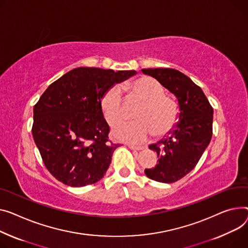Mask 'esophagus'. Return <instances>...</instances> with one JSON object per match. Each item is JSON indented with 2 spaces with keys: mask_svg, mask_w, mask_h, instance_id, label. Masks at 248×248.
Masks as SVG:
<instances>
[{
  "mask_svg": "<svg viewBox=\"0 0 248 248\" xmlns=\"http://www.w3.org/2000/svg\"><path fill=\"white\" fill-rule=\"evenodd\" d=\"M128 147L130 148V150H134V151H141V150H143V146H141V145L128 144Z\"/></svg>",
  "mask_w": 248,
  "mask_h": 248,
  "instance_id": "1",
  "label": "esophagus"
}]
</instances>
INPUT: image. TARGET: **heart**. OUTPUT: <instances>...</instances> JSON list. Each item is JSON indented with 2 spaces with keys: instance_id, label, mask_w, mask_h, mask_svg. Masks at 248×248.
Listing matches in <instances>:
<instances>
[{
  "instance_id": "b5f03b06",
  "label": "heart",
  "mask_w": 248,
  "mask_h": 248,
  "mask_svg": "<svg viewBox=\"0 0 248 248\" xmlns=\"http://www.w3.org/2000/svg\"><path fill=\"white\" fill-rule=\"evenodd\" d=\"M129 87L134 96L141 104L134 113L136 121L114 126V137L122 140L140 142L153 134L160 138L170 133L180 115V107L176 98L164 93L162 85L151 77L140 78ZM102 108L109 124L124 119L125 102L120 86H113L105 93L102 97Z\"/></svg>"
}]
</instances>
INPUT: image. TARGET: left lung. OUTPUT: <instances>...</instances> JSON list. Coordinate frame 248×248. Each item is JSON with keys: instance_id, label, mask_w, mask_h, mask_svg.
I'll list each match as a JSON object with an SVG mask.
<instances>
[{"instance_id": "8db88e82", "label": "left lung", "mask_w": 248, "mask_h": 248, "mask_svg": "<svg viewBox=\"0 0 248 248\" xmlns=\"http://www.w3.org/2000/svg\"><path fill=\"white\" fill-rule=\"evenodd\" d=\"M177 97L179 122L168 139L150 145L157 154L155 168L145 169L147 177L171 184L190 172L212 137L213 108L202 90L181 72L170 68L143 69Z\"/></svg>"}]
</instances>
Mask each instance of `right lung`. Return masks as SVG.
Wrapping results in <instances>:
<instances>
[{"label":"right lung","instance_id":"1","mask_svg":"<svg viewBox=\"0 0 248 248\" xmlns=\"http://www.w3.org/2000/svg\"><path fill=\"white\" fill-rule=\"evenodd\" d=\"M136 71L77 68L58 78L34 107L31 134L43 162L65 186H86L106 174L115 148L102 97Z\"/></svg>","mask_w":248,"mask_h":248}]
</instances>
